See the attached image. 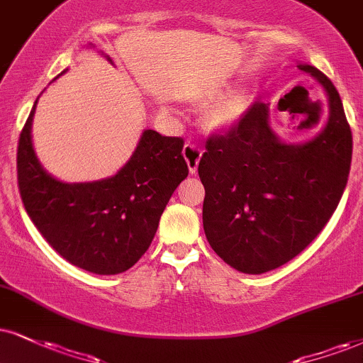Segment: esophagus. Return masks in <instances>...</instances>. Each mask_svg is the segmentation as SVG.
<instances>
[{
  "label": "esophagus",
  "instance_id": "34e87169",
  "mask_svg": "<svg viewBox=\"0 0 363 363\" xmlns=\"http://www.w3.org/2000/svg\"><path fill=\"white\" fill-rule=\"evenodd\" d=\"M183 158L186 160V164H189V169L190 173H196V168H199V163H200V158H202V147L199 145H195V143H186L185 146H183Z\"/></svg>",
  "mask_w": 363,
  "mask_h": 363
}]
</instances>
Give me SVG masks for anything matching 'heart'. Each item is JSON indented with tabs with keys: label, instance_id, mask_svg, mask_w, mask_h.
Masks as SVG:
<instances>
[{
	"label": "heart",
	"instance_id": "b5f03b06",
	"mask_svg": "<svg viewBox=\"0 0 363 363\" xmlns=\"http://www.w3.org/2000/svg\"><path fill=\"white\" fill-rule=\"evenodd\" d=\"M234 118H235V109L230 106L220 107V109H217L212 116L213 123H216L217 126H229L232 121H234Z\"/></svg>",
	"mask_w": 363,
	"mask_h": 363
}]
</instances>
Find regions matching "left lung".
I'll return each mask as SVG.
<instances>
[{"instance_id": "obj_1", "label": "left lung", "mask_w": 363, "mask_h": 363, "mask_svg": "<svg viewBox=\"0 0 363 363\" xmlns=\"http://www.w3.org/2000/svg\"><path fill=\"white\" fill-rule=\"evenodd\" d=\"M298 69L328 96L318 136L283 143L269 126L267 106L254 102L239 123L208 138L199 163L210 247L245 274L276 269L305 250L337 210L350 173L352 131L338 91L316 67Z\"/></svg>"}]
</instances>
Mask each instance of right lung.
I'll list each match as a JSON object with an SVG mask.
<instances>
[{"label": "right lung", "instance_id": "add662e5", "mask_svg": "<svg viewBox=\"0 0 363 363\" xmlns=\"http://www.w3.org/2000/svg\"><path fill=\"white\" fill-rule=\"evenodd\" d=\"M37 102L21 129L16 153L18 189L26 213L45 240L74 266L96 274L128 271L151 245L161 213L189 177L183 138L146 129L114 177L64 183L45 172L31 146Z\"/></svg>", "mask_w": 363, "mask_h": 363}]
</instances>
